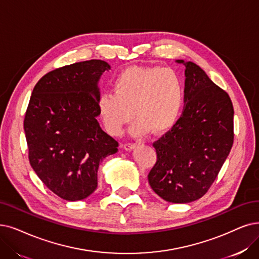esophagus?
I'll use <instances>...</instances> for the list:
<instances>
[{"instance_id": "1", "label": "esophagus", "mask_w": 259, "mask_h": 259, "mask_svg": "<svg viewBox=\"0 0 259 259\" xmlns=\"http://www.w3.org/2000/svg\"><path fill=\"white\" fill-rule=\"evenodd\" d=\"M137 147H138L137 143H125L123 146V148L126 151H133V150H135Z\"/></svg>"}]
</instances>
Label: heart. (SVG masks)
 <instances>
[{"mask_svg": "<svg viewBox=\"0 0 259 259\" xmlns=\"http://www.w3.org/2000/svg\"><path fill=\"white\" fill-rule=\"evenodd\" d=\"M112 94L98 100V111L112 136L133 119L131 133L136 137L150 132L167 133L178 122L184 102V84L170 68L131 67L121 71L111 84Z\"/></svg>", "mask_w": 259, "mask_h": 259, "instance_id": "b5f03b06", "label": "heart"}]
</instances>
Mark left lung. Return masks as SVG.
Instances as JSON below:
<instances>
[{
  "label": "left lung",
  "mask_w": 259,
  "mask_h": 259,
  "mask_svg": "<svg viewBox=\"0 0 259 259\" xmlns=\"http://www.w3.org/2000/svg\"><path fill=\"white\" fill-rule=\"evenodd\" d=\"M185 66L184 111L171 131L153 144L157 161L151 188L171 203H190L207 192L234 141V108L224 90L192 61Z\"/></svg>",
  "instance_id": "1"
}]
</instances>
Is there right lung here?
<instances>
[{
    "label": "right lung",
    "mask_w": 259,
    "mask_h": 259,
    "mask_svg": "<svg viewBox=\"0 0 259 259\" xmlns=\"http://www.w3.org/2000/svg\"><path fill=\"white\" fill-rule=\"evenodd\" d=\"M110 70L91 59L53 70L34 87L24 119L29 162L59 198L84 200L98 187L102 160L118 152V142L97 120L99 80Z\"/></svg>",
    "instance_id": "obj_1"
}]
</instances>
